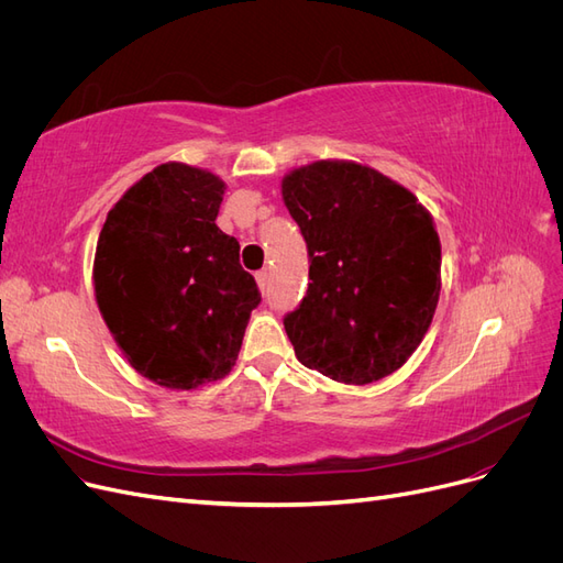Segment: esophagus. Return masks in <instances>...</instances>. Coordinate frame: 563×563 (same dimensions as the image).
<instances>
[{"label": "esophagus", "mask_w": 563, "mask_h": 563, "mask_svg": "<svg viewBox=\"0 0 563 563\" xmlns=\"http://www.w3.org/2000/svg\"><path fill=\"white\" fill-rule=\"evenodd\" d=\"M255 282H258V286H261V291H265V288H267V269H261V272H255Z\"/></svg>", "instance_id": "esophagus-1"}]
</instances>
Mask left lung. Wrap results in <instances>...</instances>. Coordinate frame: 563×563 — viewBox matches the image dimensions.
<instances>
[{"label": "left lung", "instance_id": "obj_1", "mask_svg": "<svg viewBox=\"0 0 563 563\" xmlns=\"http://www.w3.org/2000/svg\"><path fill=\"white\" fill-rule=\"evenodd\" d=\"M310 258V284L284 317L298 362L347 385L404 366L428 333L441 288L430 213L376 168L314 162L282 183Z\"/></svg>", "mask_w": 563, "mask_h": 563}]
</instances>
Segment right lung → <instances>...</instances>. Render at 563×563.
<instances>
[{"label":"right lung","mask_w":563,"mask_h":563,"mask_svg":"<svg viewBox=\"0 0 563 563\" xmlns=\"http://www.w3.org/2000/svg\"><path fill=\"white\" fill-rule=\"evenodd\" d=\"M225 183L162 164L119 199L98 236L93 286L117 345L152 383L220 380L261 305L240 242L216 225Z\"/></svg>","instance_id":"right-lung-1"}]
</instances>
